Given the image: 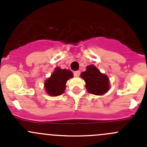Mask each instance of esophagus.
<instances>
[{"label":"esophagus","instance_id":"34e87169","mask_svg":"<svg viewBox=\"0 0 147 147\" xmlns=\"http://www.w3.org/2000/svg\"><path fill=\"white\" fill-rule=\"evenodd\" d=\"M80 75V71H75V72H74V75L75 77H79Z\"/></svg>","mask_w":147,"mask_h":147}]
</instances>
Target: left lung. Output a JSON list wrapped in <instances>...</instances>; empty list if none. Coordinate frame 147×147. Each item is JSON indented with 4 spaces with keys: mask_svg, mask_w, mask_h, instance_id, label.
Masks as SVG:
<instances>
[{
    "mask_svg": "<svg viewBox=\"0 0 147 147\" xmlns=\"http://www.w3.org/2000/svg\"><path fill=\"white\" fill-rule=\"evenodd\" d=\"M81 78L86 83V89L90 94L102 95L109 90V78L102 74L94 65H89L81 73Z\"/></svg>",
    "mask_w": 147,
    "mask_h": 147,
    "instance_id": "left-lung-1",
    "label": "left lung"
}]
</instances>
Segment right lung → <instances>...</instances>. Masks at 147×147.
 <instances>
[{
  "mask_svg": "<svg viewBox=\"0 0 147 147\" xmlns=\"http://www.w3.org/2000/svg\"><path fill=\"white\" fill-rule=\"evenodd\" d=\"M73 78V74L70 70L62 69L56 67L51 76L45 82V91L49 95L59 96L65 92L67 81Z\"/></svg>",
  "mask_w": 147,
  "mask_h": 147,
  "instance_id": "1",
  "label": "right lung"
}]
</instances>
